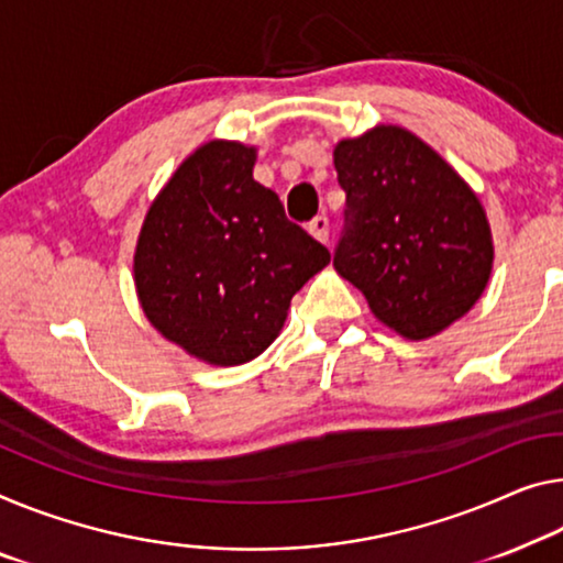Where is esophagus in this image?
Masks as SVG:
<instances>
[{
	"label": "esophagus",
	"instance_id": "1",
	"mask_svg": "<svg viewBox=\"0 0 563 563\" xmlns=\"http://www.w3.org/2000/svg\"><path fill=\"white\" fill-rule=\"evenodd\" d=\"M309 233L317 241L327 244V241H330V219H327V216H314V219L309 221Z\"/></svg>",
	"mask_w": 563,
	"mask_h": 563
}]
</instances>
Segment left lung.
<instances>
[{
	"mask_svg": "<svg viewBox=\"0 0 563 563\" xmlns=\"http://www.w3.org/2000/svg\"><path fill=\"white\" fill-rule=\"evenodd\" d=\"M347 203L334 269L379 322L426 340L486 289L493 244L483 206L440 155L395 125L334 148Z\"/></svg>",
	"mask_w": 563,
	"mask_h": 563,
	"instance_id": "left-lung-1",
	"label": "left lung"
}]
</instances>
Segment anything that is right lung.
Here are the masks:
<instances>
[{"mask_svg":"<svg viewBox=\"0 0 563 563\" xmlns=\"http://www.w3.org/2000/svg\"><path fill=\"white\" fill-rule=\"evenodd\" d=\"M256 151L213 141L155 198L135 249L145 317L209 365H241L279 334L294 294L330 264L254 180Z\"/></svg>","mask_w":563,"mask_h":563,"instance_id":"1","label":"right lung"}]
</instances>
